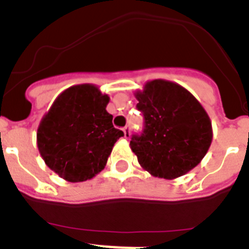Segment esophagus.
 I'll use <instances>...</instances> for the list:
<instances>
[{
    "instance_id": "1",
    "label": "esophagus",
    "mask_w": 249,
    "mask_h": 249,
    "mask_svg": "<svg viewBox=\"0 0 249 249\" xmlns=\"http://www.w3.org/2000/svg\"><path fill=\"white\" fill-rule=\"evenodd\" d=\"M123 132H124V138L128 140V138L131 137V129H129V127L128 126L124 127V128H123Z\"/></svg>"
}]
</instances>
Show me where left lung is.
<instances>
[{
    "label": "left lung",
    "instance_id": "obj_1",
    "mask_svg": "<svg viewBox=\"0 0 249 249\" xmlns=\"http://www.w3.org/2000/svg\"><path fill=\"white\" fill-rule=\"evenodd\" d=\"M143 113L141 135L129 142L138 162L152 176L181 177L195 168L212 142V123L191 92L175 82L153 80L136 92Z\"/></svg>",
    "mask_w": 249,
    "mask_h": 249
}]
</instances>
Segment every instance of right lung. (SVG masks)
Returning <instances> with one entry per match:
<instances>
[{
  "label": "right lung",
  "mask_w": 249,
  "mask_h": 249,
  "mask_svg": "<svg viewBox=\"0 0 249 249\" xmlns=\"http://www.w3.org/2000/svg\"><path fill=\"white\" fill-rule=\"evenodd\" d=\"M109 97L93 85L72 86L54 100L37 129L45 163L68 182L91 179L105 168L117 140Z\"/></svg>",
  "instance_id": "1"
}]
</instances>
